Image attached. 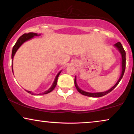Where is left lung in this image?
I'll list each match as a JSON object with an SVG mask.
<instances>
[{
    "label": "left lung",
    "mask_w": 134,
    "mask_h": 134,
    "mask_svg": "<svg viewBox=\"0 0 134 134\" xmlns=\"http://www.w3.org/2000/svg\"><path fill=\"white\" fill-rule=\"evenodd\" d=\"M114 46L116 47L117 49L118 50V51L119 52L120 54L121 55V67H122V70H121V75H120V77L119 80H118V82H116V83L114 85V86L112 88H111L109 90L106 91H103V92H97V93H90V92H87V91H85L84 90H83L79 88V86H78L77 83V79H76V76L75 77V81H74V83H75V87L77 88V91H79L80 93H81L83 95L85 96H90V97H93V98H98V97H101V96H103L106 94H107L111 92L113 90H114L115 88L117 87L119 83L121 81V80L125 72V69H126V52H125L124 49L122 46L121 43L120 42H118L115 44L114 45Z\"/></svg>",
    "instance_id": "1"
}]
</instances>
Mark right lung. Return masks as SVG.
<instances>
[{
    "label": "right lung",
    "instance_id": "obj_1",
    "mask_svg": "<svg viewBox=\"0 0 134 134\" xmlns=\"http://www.w3.org/2000/svg\"><path fill=\"white\" fill-rule=\"evenodd\" d=\"M40 34H37V33H25L24 35H23L22 36H21L19 38H18V40H17V41H16V43H15V44L14 45V46L13 47V49H12V72H13V57H14V55L15 54V53H16V52L17 51V50L19 49V47L21 46L23 44V43H25V42L27 41H29L30 40H31L32 38H33L35 36H40ZM62 72V70H60V72H59L58 74H57V75L55 76V79L54 80V82L52 85H51V87L49 88L47 90V91H44V92L43 93H40V94H38L37 95H41V94H47L51 92V91L53 90L55 88V87H56V85H57V79H58V77H59V75H60V72ZM27 92L29 93L33 94V95H36V94L35 93H33L32 91H28V90H26Z\"/></svg>",
    "mask_w": 134,
    "mask_h": 134
}]
</instances>
